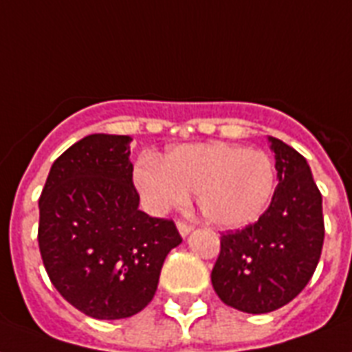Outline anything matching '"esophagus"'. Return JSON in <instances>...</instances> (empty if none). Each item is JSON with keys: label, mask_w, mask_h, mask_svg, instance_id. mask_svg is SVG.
Segmentation results:
<instances>
[{"label": "esophagus", "mask_w": 352, "mask_h": 352, "mask_svg": "<svg viewBox=\"0 0 352 352\" xmlns=\"http://www.w3.org/2000/svg\"><path fill=\"white\" fill-rule=\"evenodd\" d=\"M176 226H178V231L182 233V236L189 235L190 231L195 230V226L189 224V222H185V220H178V222H176Z\"/></svg>", "instance_id": "34e87169"}]
</instances>
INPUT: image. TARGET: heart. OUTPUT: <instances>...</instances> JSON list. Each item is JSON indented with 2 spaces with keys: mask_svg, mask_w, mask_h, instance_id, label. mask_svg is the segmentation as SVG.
Here are the masks:
<instances>
[{
  "mask_svg": "<svg viewBox=\"0 0 352 352\" xmlns=\"http://www.w3.org/2000/svg\"><path fill=\"white\" fill-rule=\"evenodd\" d=\"M133 182L154 211L187 204L196 195L201 217L219 228H241L263 214L275 189V165L263 151L228 143L174 146L146 156L133 168Z\"/></svg>",
  "mask_w": 352,
  "mask_h": 352,
  "instance_id": "heart-1",
  "label": "heart"
}]
</instances>
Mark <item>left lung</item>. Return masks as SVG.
I'll list each match as a JSON object with an SVG mask.
<instances>
[{
  "instance_id": "left-lung-1",
  "label": "left lung",
  "mask_w": 352,
  "mask_h": 352,
  "mask_svg": "<svg viewBox=\"0 0 352 352\" xmlns=\"http://www.w3.org/2000/svg\"><path fill=\"white\" fill-rule=\"evenodd\" d=\"M279 184L255 224L220 235L211 272L214 292L248 314H266L290 303L314 274L325 239L321 192L307 160L270 138Z\"/></svg>"
}]
</instances>
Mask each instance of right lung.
<instances>
[{
	"label": "right lung",
	"instance_id": "obj_1",
	"mask_svg": "<svg viewBox=\"0 0 352 352\" xmlns=\"http://www.w3.org/2000/svg\"><path fill=\"white\" fill-rule=\"evenodd\" d=\"M130 135L91 133L49 170L38 246L60 296L95 320L138 314L156 294L167 253L182 242L176 224L139 209Z\"/></svg>",
	"mask_w": 352,
	"mask_h": 352
}]
</instances>
